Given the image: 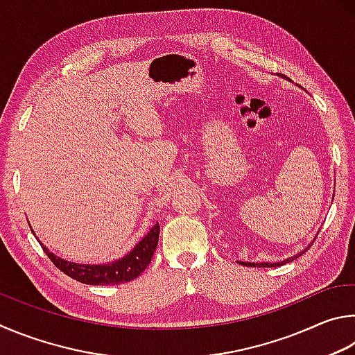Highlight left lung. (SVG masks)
<instances>
[{
  "instance_id": "1",
  "label": "left lung",
  "mask_w": 355,
  "mask_h": 355,
  "mask_svg": "<svg viewBox=\"0 0 355 355\" xmlns=\"http://www.w3.org/2000/svg\"><path fill=\"white\" fill-rule=\"evenodd\" d=\"M316 239V237H315ZM310 248V245L306 248V250H302L301 252H297L296 256H291V257H288V259H285V260H282V262H272V263H270V262H263V263H254V262H239V263H241V265H245V266H260V268H272V266H281V265H285V263H288V262H293L295 259H297L300 256H302L304 252H306L307 250Z\"/></svg>"
}]
</instances>
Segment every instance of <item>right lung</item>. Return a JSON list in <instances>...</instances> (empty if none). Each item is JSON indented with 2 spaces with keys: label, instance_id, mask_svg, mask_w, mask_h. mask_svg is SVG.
Segmentation results:
<instances>
[{
  "label": "right lung",
  "instance_id": "1",
  "mask_svg": "<svg viewBox=\"0 0 355 355\" xmlns=\"http://www.w3.org/2000/svg\"><path fill=\"white\" fill-rule=\"evenodd\" d=\"M31 231H33V229H31ZM159 234L160 226L159 223H155L151 231L134 246L132 251H129L126 256L115 260V262L103 265H84L68 262V260L60 259L58 256H54L53 252H49L48 248L43 245L39 239H35L39 240L42 250L45 251L49 260H51L60 271H64L67 276L74 279V281L89 285H118L134 281V279L139 277L143 270L151 263L153 254L155 251V248H157Z\"/></svg>",
  "mask_w": 355,
  "mask_h": 355
}]
</instances>
